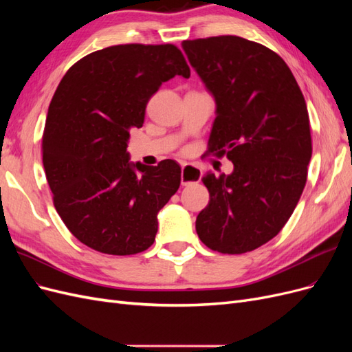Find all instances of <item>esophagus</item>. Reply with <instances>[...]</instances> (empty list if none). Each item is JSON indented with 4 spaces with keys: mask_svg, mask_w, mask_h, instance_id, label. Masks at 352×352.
Instances as JSON below:
<instances>
[{
    "mask_svg": "<svg viewBox=\"0 0 352 352\" xmlns=\"http://www.w3.org/2000/svg\"><path fill=\"white\" fill-rule=\"evenodd\" d=\"M202 172L201 168L197 166L190 164H182V173H180V182L184 186H188L190 184H197L201 180Z\"/></svg>",
    "mask_w": 352,
    "mask_h": 352,
    "instance_id": "obj_1",
    "label": "esophagus"
}]
</instances>
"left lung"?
Listing matches in <instances>:
<instances>
[{
  "mask_svg": "<svg viewBox=\"0 0 352 352\" xmlns=\"http://www.w3.org/2000/svg\"><path fill=\"white\" fill-rule=\"evenodd\" d=\"M182 47L217 104L206 154L235 166L202 177L210 201L197 233L212 251L248 252L278 235L304 190L313 153L304 95L282 57L258 42L221 35Z\"/></svg>",
  "mask_w": 352,
  "mask_h": 352,
  "instance_id": "left-lung-1",
  "label": "left lung"
}]
</instances>
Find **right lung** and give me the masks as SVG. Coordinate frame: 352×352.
<instances>
[{
    "label": "right lung",
    "instance_id": "add662e5",
    "mask_svg": "<svg viewBox=\"0 0 352 352\" xmlns=\"http://www.w3.org/2000/svg\"><path fill=\"white\" fill-rule=\"evenodd\" d=\"M190 76L176 45L123 44L94 51L67 70L52 97L42 163L52 202L72 235L111 255L154 243L157 214L180 186V166L131 164L127 140L163 82Z\"/></svg>",
    "mask_w": 352,
    "mask_h": 352
}]
</instances>
